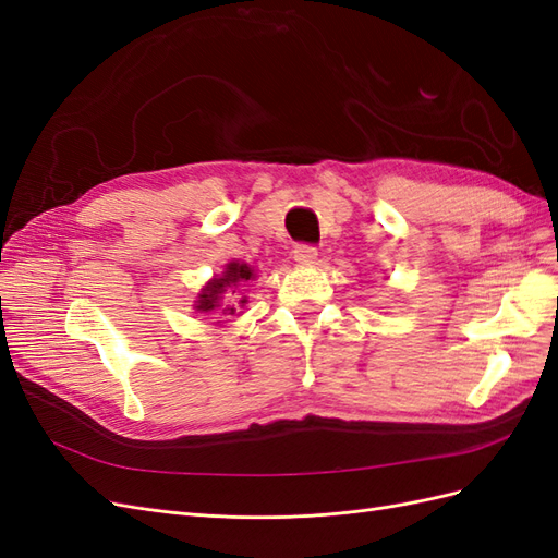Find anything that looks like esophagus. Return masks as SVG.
I'll return each instance as SVG.
<instances>
[{"mask_svg":"<svg viewBox=\"0 0 558 558\" xmlns=\"http://www.w3.org/2000/svg\"><path fill=\"white\" fill-rule=\"evenodd\" d=\"M316 256H318V251L314 244H295V248H293V258L302 265H312L316 260Z\"/></svg>","mask_w":558,"mask_h":558,"instance_id":"34e87169","label":"esophagus"}]
</instances>
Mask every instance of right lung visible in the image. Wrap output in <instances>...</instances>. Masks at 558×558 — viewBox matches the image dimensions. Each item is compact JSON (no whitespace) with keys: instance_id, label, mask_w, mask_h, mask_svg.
Here are the masks:
<instances>
[{"instance_id":"right-lung-1","label":"right lung","mask_w":558,"mask_h":558,"mask_svg":"<svg viewBox=\"0 0 558 558\" xmlns=\"http://www.w3.org/2000/svg\"><path fill=\"white\" fill-rule=\"evenodd\" d=\"M253 279V269L246 265V263H230L226 267L223 277L214 279L205 291H202L199 300H197V312H221L226 316H232L238 314L240 307L246 305V298H234V293H238V286L242 281H248ZM232 288L233 295L229 296L228 301L222 300V293L228 289Z\"/></svg>"}]
</instances>
